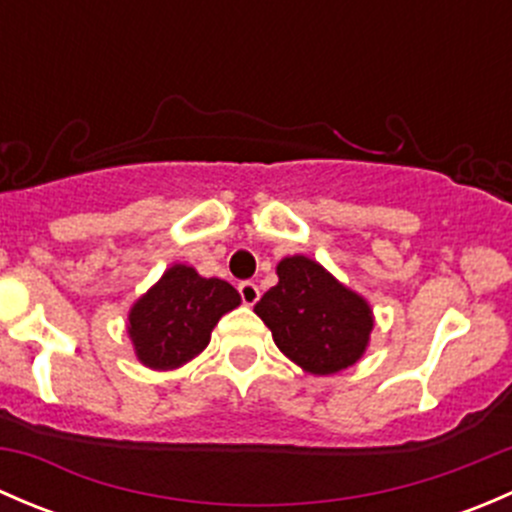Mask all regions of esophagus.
I'll list each match as a JSON object with an SVG mask.
<instances>
[{
	"instance_id": "1",
	"label": "esophagus",
	"mask_w": 512,
	"mask_h": 512,
	"mask_svg": "<svg viewBox=\"0 0 512 512\" xmlns=\"http://www.w3.org/2000/svg\"><path fill=\"white\" fill-rule=\"evenodd\" d=\"M240 297H242V302L247 304V307H252V304L257 302V299H260V287L255 285V282H240Z\"/></svg>"
}]
</instances>
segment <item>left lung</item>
Masks as SVG:
<instances>
[{
    "label": "left lung",
    "mask_w": 512,
    "mask_h": 512,
    "mask_svg": "<svg viewBox=\"0 0 512 512\" xmlns=\"http://www.w3.org/2000/svg\"><path fill=\"white\" fill-rule=\"evenodd\" d=\"M277 277L280 282L255 304L277 349L314 376L354 366L374 329L371 304L307 255L282 257Z\"/></svg>",
    "instance_id": "left-lung-1"
}]
</instances>
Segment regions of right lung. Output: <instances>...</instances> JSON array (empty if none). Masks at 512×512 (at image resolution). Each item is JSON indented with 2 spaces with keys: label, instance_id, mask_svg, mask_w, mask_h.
<instances>
[{
  "label": "right lung",
  "instance_id": "right-lung-1",
  "mask_svg": "<svg viewBox=\"0 0 512 512\" xmlns=\"http://www.w3.org/2000/svg\"><path fill=\"white\" fill-rule=\"evenodd\" d=\"M230 282L203 277L190 265L168 267L128 309V339L136 359L153 371H173L203 354L215 324L240 307Z\"/></svg>",
  "mask_w": 512,
  "mask_h": 512
}]
</instances>
